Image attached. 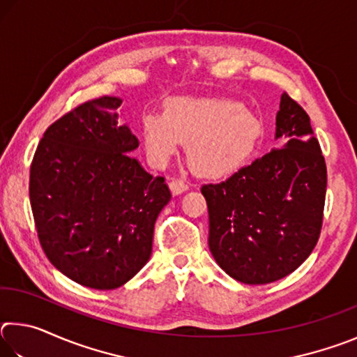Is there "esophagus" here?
I'll return each mask as SVG.
<instances>
[{
	"label": "esophagus",
	"mask_w": 357,
	"mask_h": 357,
	"mask_svg": "<svg viewBox=\"0 0 357 357\" xmlns=\"http://www.w3.org/2000/svg\"><path fill=\"white\" fill-rule=\"evenodd\" d=\"M168 185H170V190L173 195H179V193H183L189 189V185H187V183L183 179H172Z\"/></svg>",
	"instance_id": "1"
}]
</instances>
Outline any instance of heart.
I'll return each mask as SVG.
<instances>
[{"mask_svg":"<svg viewBox=\"0 0 357 357\" xmlns=\"http://www.w3.org/2000/svg\"><path fill=\"white\" fill-rule=\"evenodd\" d=\"M259 124L238 102L214 98H174L164 114L149 113L142 121V138L149 160L165 165L181 143L193 172L219 178L236 172L250 155Z\"/></svg>","mask_w":357,"mask_h":357,"instance_id":"obj_1","label":"heart"}]
</instances>
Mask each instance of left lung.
<instances>
[{
	"label": "left lung",
	"instance_id": "8db88e82",
	"mask_svg": "<svg viewBox=\"0 0 357 357\" xmlns=\"http://www.w3.org/2000/svg\"><path fill=\"white\" fill-rule=\"evenodd\" d=\"M277 146L219 184L202 187L209 250L247 285L291 274L318 243L326 198L324 157L309 114L287 93L275 116Z\"/></svg>",
	"mask_w": 357,
	"mask_h": 357
}]
</instances>
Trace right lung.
Returning <instances> with one entry per match:
<instances>
[{"label": "right lung", "instance_id": "right-lung-1", "mask_svg": "<svg viewBox=\"0 0 357 357\" xmlns=\"http://www.w3.org/2000/svg\"><path fill=\"white\" fill-rule=\"evenodd\" d=\"M123 99L84 102L45 130L29 173V202L47 258L94 289L129 282L153 252L154 223L170 202L165 179L132 157Z\"/></svg>", "mask_w": 357, "mask_h": 357}]
</instances>
